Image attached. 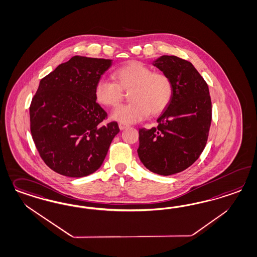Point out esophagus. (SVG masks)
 Instances as JSON below:
<instances>
[{
	"label": "esophagus",
	"mask_w": 257,
	"mask_h": 257,
	"mask_svg": "<svg viewBox=\"0 0 257 257\" xmlns=\"http://www.w3.org/2000/svg\"><path fill=\"white\" fill-rule=\"evenodd\" d=\"M118 125H119V128L121 130V131H124V130H125L126 127H128L130 125L127 124H124V123H119L118 124Z\"/></svg>",
	"instance_id": "esophagus-1"
}]
</instances>
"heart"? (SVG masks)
<instances>
[{
	"mask_svg": "<svg viewBox=\"0 0 257 257\" xmlns=\"http://www.w3.org/2000/svg\"><path fill=\"white\" fill-rule=\"evenodd\" d=\"M115 82L100 78L94 86V97L100 105L115 108L130 92V104L120 106L112 118L120 123H135L149 115L162 113L173 97V84L168 75L153 72L140 61H130L113 72Z\"/></svg>",
	"mask_w": 257,
	"mask_h": 257,
	"instance_id": "1",
	"label": "heart"
}]
</instances>
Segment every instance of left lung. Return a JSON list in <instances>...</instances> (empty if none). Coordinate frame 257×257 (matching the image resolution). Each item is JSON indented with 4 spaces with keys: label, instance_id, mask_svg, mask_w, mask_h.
Here are the masks:
<instances>
[{
    "label": "left lung",
    "instance_id": "8db88e82",
    "mask_svg": "<svg viewBox=\"0 0 257 257\" xmlns=\"http://www.w3.org/2000/svg\"><path fill=\"white\" fill-rule=\"evenodd\" d=\"M153 65L170 77L174 92L158 118L157 127L139 130L137 152L151 172L169 176L192 166L203 151L212 121V103L207 83L189 61L162 56Z\"/></svg>",
    "mask_w": 257,
    "mask_h": 257
}]
</instances>
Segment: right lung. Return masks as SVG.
Returning a JSON list of instances; mask_svg holds the SVG:
<instances>
[{
	"instance_id": "obj_1",
	"label": "right lung",
	"mask_w": 257,
	"mask_h": 257,
	"mask_svg": "<svg viewBox=\"0 0 257 257\" xmlns=\"http://www.w3.org/2000/svg\"><path fill=\"white\" fill-rule=\"evenodd\" d=\"M111 59L75 56L41 80L31 102L30 131L46 166L58 174L80 178L103 164L120 132L103 124L107 112L94 97V86Z\"/></svg>"
}]
</instances>
